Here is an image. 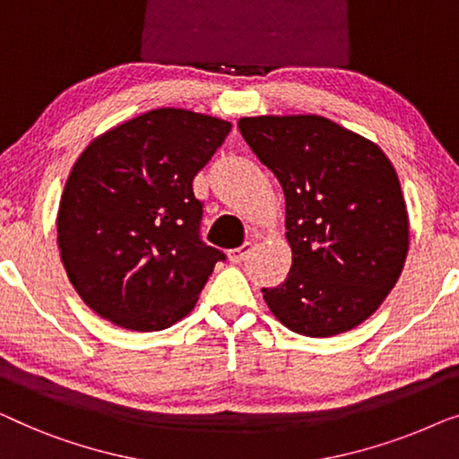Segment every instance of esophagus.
<instances>
[{"mask_svg": "<svg viewBox=\"0 0 459 459\" xmlns=\"http://www.w3.org/2000/svg\"><path fill=\"white\" fill-rule=\"evenodd\" d=\"M251 249H254V243L245 241V243L241 245V247L229 251V260H230L232 264H241L243 260H247L249 254H251Z\"/></svg>", "mask_w": 459, "mask_h": 459, "instance_id": "1", "label": "esophagus"}]
</instances>
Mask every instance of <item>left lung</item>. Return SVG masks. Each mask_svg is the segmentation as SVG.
Masks as SVG:
<instances>
[{
  "label": "left lung",
  "instance_id": "obj_1",
  "mask_svg": "<svg viewBox=\"0 0 459 459\" xmlns=\"http://www.w3.org/2000/svg\"><path fill=\"white\" fill-rule=\"evenodd\" d=\"M238 131L285 191L293 264L285 282L262 289L270 312L306 337L351 331L395 287L408 255L395 168L322 116L241 118Z\"/></svg>",
  "mask_w": 459,
  "mask_h": 459
}]
</instances>
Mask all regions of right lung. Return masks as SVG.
I'll return each instance as SVG.
<instances>
[{"mask_svg": "<svg viewBox=\"0 0 459 459\" xmlns=\"http://www.w3.org/2000/svg\"><path fill=\"white\" fill-rule=\"evenodd\" d=\"M230 122L160 108L101 134L70 172L57 214L64 268L81 299L128 331H162L193 309L227 255L202 241L193 178Z\"/></svg>", "mask_w": 459, "mask_h": 459, "instance_id": "obj_1", "label": "right lung"}]
</instances>
